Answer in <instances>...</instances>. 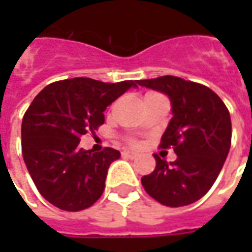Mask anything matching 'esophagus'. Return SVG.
Returning <instances> with one entry per match:
<instances>
[{"instance_id":"obj_1","label":"esophagus","mask_w":252,"mask_h":252,"mask_svg":"<svg viewBox=\"0 0 252 252\" xmlns=\"http://www.w3.org/2000/svg\"><path fill=\"white\" fill-rule=\"evenodd\" d=\"M122 156H123V157H126V158H130V160H133V158H136L139 154H137V153H134V151H123V153H122Z\"/></svg>"}]
</instances>
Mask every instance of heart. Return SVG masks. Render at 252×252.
<instances>
[{"instance_id": "1", "label": "heart", "mask_w": 252, "mask_h": 252, "mask_svg": "<svg viewBox=\"0 0 252 252\" xmlns=\"http://www.w3.org/2000/svg\"><path fill=\"white\" fill-rule=\"evenodd\" d=\"M131 144H134V141H131Z\"/></svg>"}]
</instances>
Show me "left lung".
<instances>
[{"instance_id":"8db88e82","label":"left lung","mask_w":252,"mask_h":252,"mask_svg":"<svg viewBox=\"0 0 252 252\" xmlns=\"http://www.w3.org/2000/svg\"><path fill=\"white\" fill-rule=\"evenodd\" d=\"M137 84L168 95L172 119L160 147H172L177 154L172 162L154 154L156 168L141 178V184L161 205H190L212 188L227 158L231 146L227 106L206 85L174 75L139 80Z\"/></svg>"}]
</instances>
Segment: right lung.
<instances>
[{"instance_id":"obj_1","label":"right lung","mask_w":252,"mask_h":252,"mask_svg":"<svg viewBox=\"0 0 252 252\" xmlns=\"http://www.w3.org/2000/svg\"><path fill=\"white\" fill-rule=\"evenodd\" d=\"M137 81L102 83L78 77L49 84L22 119V156L40 195L56 208L78 212L101 198L121 153L80 149L81 136L103 125V112Z\"/></svg>"}]
</instances>
